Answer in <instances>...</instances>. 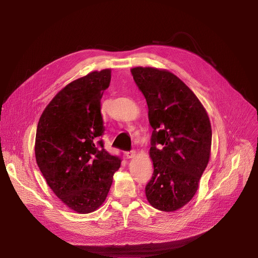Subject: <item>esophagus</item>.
Returning <instances> with one entry per match:
<instances>
[{
    "instance_id": "obj_1",
    "label": "esophagus",
    "mask_w": 258,
    "mask_h": 258,
    "mask_svg": "<svg viewBox=\"0 0 258 258\" xmlns=\"http://www.w3.org/2000/svg\"><path fill=\"white\" fill-rule=\"evenodd\" d=\"M135 156H136V151H132V152H130V153L126 154V157H127L128 159H132V158H134Z\"/></svg>"
}]
</instances>
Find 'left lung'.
Returning a JSON list of instances; mask_svg holds the SVG:
<instances>
[{
  "label": "left lung",
  "instance_id": "left-lung-1",
  "mask_svg": "<svg viewBox=\"0 0 258 258\" xmlns=\"http://www.w3.org/2000/svg\"><path fill=\"white\" fill-rule=\"evenodd\" d=\"M131 73L146 99L154 128V173L145 187L146 199L154 208L172 212L195 197L208 165L210 120L196 94L168 70L135 67Z\"/></svg>",
  "mask_w": 258,
  "mask_h": 258
}]
</instances>
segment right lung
Here are the masks:
<instances>
[{
    "instance_id": "add662e5",
    "label": "right lung",
    "mask_w": 258,
    "mask_h": 258,
    "mask_svg": "<svg viewBox=\"0 0 258 258\" xmlns=\"http://www.w3.org/2000/svg\"><path fill=\"white\" fill-rule=\"evenodd\" d=\"M111 72L92 71L71 81L49 102L37 124V166L54 195L80 214L103 204L121 164L97 142L104 131L100 99Z\"/></svg>"
}]
</instances>
